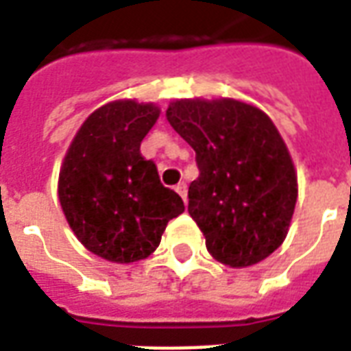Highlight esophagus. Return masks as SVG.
I'll use <instances>...</instances> for the list:
<instances>
[{
  "mask_svg": "<svg viewBox=\"0 0 351 351\" xmlns=\"http://www.w3.org/2000/svg\"><path fill=\"white\" fill-rule=\"evenodd\" d=\"M175 189H176V193L182 197L184 202L188 201V184H186V182H178V184H176Z\"/></svg>",
  "mask_w": 351,
  "mask_h": 351,
  "instance_id": "1",
  "label": "esophagus"
}]
</instances>
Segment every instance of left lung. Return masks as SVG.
Listing matches in <instances>:
<instances>
[{
    "label": "left lung",
    "mask_w": 351,
    "mask_h": 351,
    "mask_svg": "<svg viewBox=\"0 0 351 351\" xmlns=\"http://www.w3.org/2000/svg\"><path fill=\"white\" fill-rule=\"evenodd\" d=\"M167 121L195 150L188 212L215 261L245 268L285 240L298 199L294 163L266 113L232 98L176 100Z\"/></svg>",
    "instance_id": "8db88e82"
}]
</instances>
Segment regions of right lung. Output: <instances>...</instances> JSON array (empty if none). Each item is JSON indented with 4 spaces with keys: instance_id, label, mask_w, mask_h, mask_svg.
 Returning a JSON list of instances; mask_svg holds the SVG:
<instances>
[{
    "instance_id": "obj_1",
    "label": "right lung",
    "mask_w": 351,
    "mask_h": 351,
    "mask_svg": "<svg viewBox=\"0 0 351 351\" xmlns=\"http://www.w3.org/2000/svg\"><path fill=\"white\" fill-rule=\"evenodd\" d=\"M160 110L121 100L96 110L77 130L59 175V201L70 228L90 253L128 264L160 245L167 223L184 212L141 154Z\"/></svg>"
}]
</instances>
